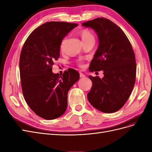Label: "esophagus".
<instances>
[{"label": "esophagus", "instance_id": "34e87169", "mask_svg": "<svg viewBox=\"0 0 152 152\" xmlns=\"http://www.w3.org/2000/svg\"><path fill=\"white\" fill-rule=\"evenodd\" d=\"M86 77V75L84 74H83L82 73H80V78H84Z\"/></svg>", "mask_w": 152, "mask_h": 152}]
</instances>
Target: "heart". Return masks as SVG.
I'll use <instances>...</instances> for the list:
<instances>
[{
    "label": "heart",
    "mask_w": 152,
    "mask_h": 152,
    "mask_svg": "<svg viewBox=\"0 0 152 152\" xmlns=\"http://www.w3.org/2000/svg\"><path fill=\"white\" fill-rule=\"evenodd\" d=\"M80 35H81V37L82 39V41H86L87 40H89L91 38H94V37L91 33V31H89V30H82L80 33ZM80 65L82 66V63H80Z\"/></svg>",
    "instance_id": "heart-1"
}]
</instances>
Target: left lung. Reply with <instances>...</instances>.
Wrapping results in <instances>:
<instances>
[{
    "instance_id": "1",
    "label": "left lung",
    "mask_w": 152,
    "mask_h": 152,
    "mask_svg": "<svg viewBox=\"0 0 152 152\" xmlns=\"http://www.w3.org/2000/svg\"><path fill=\"white\" fill-rule=\"evenodd\" d=\"M98 35L99 45L90 64L91 72L103 71L104 77L89 75L93 86L87 99L104 113L120 110L129 98L136 80V63L132 45L120 27L107 18L84 23Z\"/></svg>"
}]
</instances>
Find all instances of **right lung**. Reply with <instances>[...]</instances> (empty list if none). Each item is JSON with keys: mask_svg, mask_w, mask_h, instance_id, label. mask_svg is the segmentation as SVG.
Returning <instances> with one entry per match:
<instances>
[{"mask_svg": "<svg viewBox=\"0 0 152 152\" xmlns=\"http://www.w3.org/2000/svg\"><path fill=\"white\" fill-rule=\"evenodd\" d=\"M77 26L62 21L45 23L31 32L23 46L20 58L23 94L31 110L45 120L65 112L68 91L79 79V73L72 68L60 76L52 72L63 39Z\"/></svg>", "mask_w": 152, "mask_h": 152, "instance_id": "add662e5", "label": "right lung"}]
</instances>
